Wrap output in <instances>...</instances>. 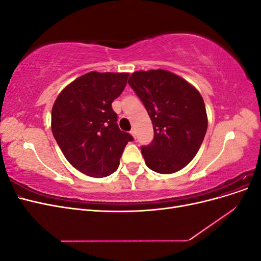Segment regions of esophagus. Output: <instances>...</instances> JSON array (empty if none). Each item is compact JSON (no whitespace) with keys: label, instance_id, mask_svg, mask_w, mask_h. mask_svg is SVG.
Listing matches in <instances>:
<instances>
[{"label":"esophagus","instance_id":"34e87169","mask_svg":"<svg viewBox=\"0 0 261 261\" xmlns=\"http://www.w3.org/2000/svg\"><path fill=\"white\" fill-rule=\"evenodd\" d=\"M130 135L134 137V139H136V130L135 129H132L130 130Z\"/></svg>","mask_w":261,"mask_h":261}]
</instances>
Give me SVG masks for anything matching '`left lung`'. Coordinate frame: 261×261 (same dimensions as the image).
I'll return each mask as SVG.
<instances>
[{"mask_svg": "<svg viewBox=\"0 0 261 261\" xmlns=\"http://www.w3.org/2000/svg\"><path fill=\"white\" fill-rule=\"evenodd\" d=\"M128 84L151 118L154 138L141 147L147 167L160 174L175 173L191 162L208 127L199 91L184 78L165 69L138 70Z\"/></svg>", "mask_w": 261, "mask_h": 261, "instance_id": "1", "label": "left lung"}]
</instances>
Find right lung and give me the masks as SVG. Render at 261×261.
<instances>
[{
  "instance_id": "obj_1",
  "label": "right lung",
  "mask_w": 261,
  "mask_h": 261,
  "mask_svg": "<svg viewBox=\"0 0 261 261\" xmlns=\"http://www.w3.org/2000/svg\"><path fill=\"white\" fill-rule=\"evenodd\" d=\"M128 73L90 72L68 84L54 101L53 136L75 169L106 177L118 168L133 137L120 130L112 102L127 83Z\"/></svg>"
}]
</instances>
